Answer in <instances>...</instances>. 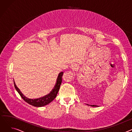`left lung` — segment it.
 <instances>
[{"label":"left lung","mask_w":132,"mask_h":132,"mask_svg":"<svg viewBox=\"0 0 132 132\" xmlns=\"http://www.w3.org/2000/svg\"><path fill=\"white\" fill-rule=\"evenodd\" d=\"M91 106H92V105H91ZM93 106H94V105H93Z\"/></svg>","instance_id":"1"}]
</instances>
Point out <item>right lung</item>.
<instances>
[{"mask_svg": "<svg viewBox=\"0 0 132 132\" xmlns=\"http://www.w3.org/2000/svg\"><path fill=\"white\" fill-rule=\"evenodd\" d=\"M62 75H63V72H60L59 74L57 79L56 84H55L53 89L52 90V91L48 94L39 98L30 99V98H27V97H26L21 92L20 89L16 86L15 82H14V87L16 90V91L20 94L21 97L22 99L24 101H26L27 103H28V104H29L34 106H36V107L44 106L48 104H49L50 103H51L55 97H56L57 95L59 92L60 85L61 84Z\"/></svg>", "mask_w": 132, "mask_h": 132, "instance_id": "obj_1", "label": "right lung"}]
</instances>
